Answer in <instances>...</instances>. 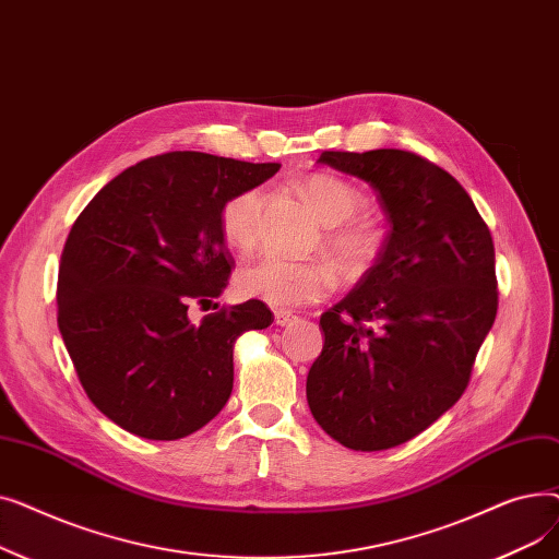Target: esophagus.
I'll use <instances>...</instances> for the list:
<instances>
[{
    "label": "esophagus",
    "mask_w": 559,
    "mask_h": 559,
    "mask_svg": "<svg viewBox=\"0 0 559 559\" xmlns=\"http://www.w3.org/2000/svg\"><path fill=\"white\" fill-rule=\"evenodd\" d=\"M274 319H276V326H292L299 317L289 310H276Z\"/></svg>",
    "instance_id": "34e87169"
}]
</instances>
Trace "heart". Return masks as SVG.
<instances>
[{
  "label": "heart",
  "mask_w": 559,
  "mask_h": 559,
  "mask_svg": "<svg viewBox=\"0 0 559 559\" xmlns=\"http://www.w3.org/2000/svg\"><path fill=\"white\" fill-rule=\"evenodd\" d=\"M304 194L321 224L331 226L326 247L350 274L365 272L380 249V233L373 224L356 219L362 209L358 188L333 174H312ZM267 192L251 186L230 194L219 211L224 240L242 251L253 249L262 235ZM337 287V272L329 262H292L274 253H262L245 262L235 274V289L247 299H258L278 310L304 308L324 301Z\"/></svg>",
  "instance_id": "heart-1"
}]
</instances>
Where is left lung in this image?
<instances>
[{
  "instance_id": "obj_1",
  "label": "left lung",
  "mask_w": 559,
  "mask_h": 559,
  "mask_svg": "<svg viewBox=\"0 0 559 559\" xmlns=\"http://www.w3.org/2000/svg\"><path fill=\"white\" fill-rule=\"evenodd\" d=\"M371 183L390 219L373 267L321 314L324 350L308 405L335 442L385 451L417 437L464 394L498 310L491 233L472 197L403 150L321 152Z\"/></svg>"
}]
</instances>
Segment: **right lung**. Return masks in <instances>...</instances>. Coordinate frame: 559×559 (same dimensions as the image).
Here are the masks:
<instances>
[{
  "label": "right lung",
  "instance_id": "obj_1",
  "mask_svg": "<svg viewBox=\"0 0 559 559\" xmlns=\"http://www.w3.org/2000/svg\"><path fill=\"white\" fill-rule=\"evenodd\" d=\"M278 163L203 152L144 158L106 183L76 217L58 267V331L99 413L144 439H181L219 415L233 392V346L272 326L258 299L213 304L233 255L222 203Z\"/></svg>",
  "mask_w": 559,
  "mask_h": 559
}]
</instances>
